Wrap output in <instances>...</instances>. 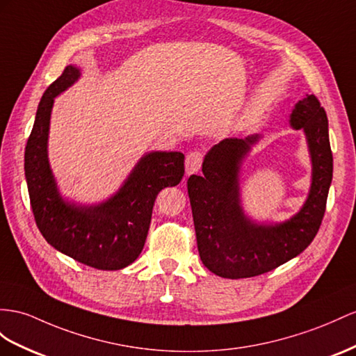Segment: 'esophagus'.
Masks as SVG:
<instances>
[{"label":"esophagus","mask_w":356,"mask_h":356,"mask_svg":"<svg viewBox=\"0 0 356 356\" xmlns=\"http://www.w3.org/2000/svg\"><path fill=\"white\" fill-rule=\"evenodd\" d=\"M202 163H203V153L194 150L188 153V156L185 159V168H186V175H194L200 168H202Z\"/></svg>","instance_id":"obj_1"}]
</instances>
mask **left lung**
<instances>
[{
  "label": "left lung",
  "mask_w": 356,
  "mask_h": 356,
  "mask_svg": "<svg viewBox=\"0 0 356 356\" xmlns=\"http://www.w3.org/2000/svg\"><path fill=\"white\" fill-rule=\"evenodd\" d=\"M290 126L304 131L313 165L308 197L290 220L257 224L241 206V163L260 135L218 143L203 161V176L188 179L200 259L218 277L238 280L266 273L302 252L318 232L332 180V152L327 117L314 95L295 105Z\"/></svg>",
  "instance_id": "left-lung-1"
}]
</instances>
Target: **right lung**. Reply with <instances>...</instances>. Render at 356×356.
<instances>
[{
    "label": "right lung",
    "instance_id": "right-lung-1",
    "mask_svg": "<svg viewBox=\"0 0 356 356\" xmlns=\"http://www.w3.org/2000/svg\"><path fill=\"white\" fill-rule=\"evenodd\" d=\"M81 72L67 66L44 91L25 147V179L35 224L54 248L90 268L117 270L140 256L156 195L176 186L185 175L180 152L145 153L106 202L81 206L61 198L48 161V134L54 97L78 81Z\"/></svg>",
    "mask_w": 356,
    "mask_h": 356
}]
</instances>
